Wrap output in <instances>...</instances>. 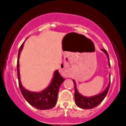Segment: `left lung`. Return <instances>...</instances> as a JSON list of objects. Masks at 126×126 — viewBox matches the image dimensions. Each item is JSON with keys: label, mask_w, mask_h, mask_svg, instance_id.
<instances>
[{"label": "left lung", "mask_w": 126, "mask_h": 126, "mask_svg": "<svg viewBox=\"0 0 126 126\" xmlns=\"http://www.w3.org/2000/svg\"><path fill=\"white\" fill-rule=\"evenodd\" d=\"M102 52H104L107 55L109 60V65L110 67V62H109V54H108L107 52L105 49H101ZM109 82L108 86L107 87L105 90L101 93L98 94L94 95V96H90V97H87V96H84L83 95L79 93L76 87V83L75 82L74 80H72L74 82V90H75V93H74V98H75V103L77 105V107L81 108L82 109H91L94 108L95 107L97 106L99 104H100L101 102L104 99L106 95L107 94L108 91H109V88H110V74L109 75Z\"/></svg>", "instance_id": "1"}]
</instances>
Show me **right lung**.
<instances>
[{"instance_id": "right-lung-1", "label": "right lung", "mask_w": 126, "mask_h": 126, "mask_svg": "<svg viewBox=\"0 0 126 126\" xmlns=\"http://www.w3.org/2000/svg\"><path fill=\"white\" fill-rule=\"evenodd\" d=\"M24 43L21 46L19 50L17 62V79H18L19 86L21 93L25 99L32 106L39 110H48V109H52L57 104V96H58L60 87L63 82L64 81V79H63L61 76L58 70H56L54 71V77L49 85L43 91L40 92H33V91H30L24 88L21 83V78H20L19 61L20 54L24 46Z\"/></svg>"}]
</instances>
